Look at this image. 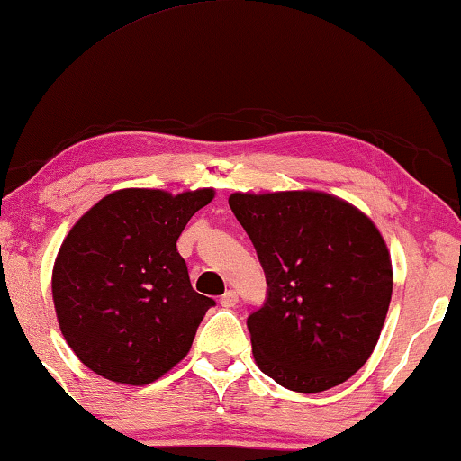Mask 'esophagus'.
<instances>
[{
    "instance_id": "obj_1",
    "label": "esophagus",
    "mask_w": 461,
    "mask_h": 461,
    "mask_svg": "<svg viewBox=\"0 0 461 461\" xmlns=\"http://www.w3.org/2000/svg\"><path fill=\"white\" fill-rule=\"evenodd\" d=\"M219 304L225 306V308H233V306L238 304V294L233 292V290H228L221 296V300H219Z\"/></svg>"
}]
</instances>
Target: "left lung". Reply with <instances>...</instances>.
Listing matches in <instances>:
<instances>
[{"label": "left lung", "instance_id": "obj_1", "mask_svg": "<svg viewBox=\"0 0 461 461\" xmlns=\"http://www.w3.org/2000/svg\"><path fill=\"white\" fill-rule=\"evenodd\" d=\"M230 207L269 287L246 321L257 366L298 393L348 381L373 354L393 292L381 231L317 190L233 192Z\"/></svg>", "mask_w": 461, "mask_h": 461}]
</instances>
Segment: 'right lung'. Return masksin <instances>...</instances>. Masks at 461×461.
Instances as JSON below:
<instances>
[{
    "mask_svg": "<svg viewBox=\"0 0 461 461\" xmlns=\"http://www.w3.org/2000/svg\"><path fill=\"white\" fill-rule=\"evenodd\" d=\"M212 196L126 188L74 223L53 265V304L68 346L93 373L149 384L190 352L215 300L192 290L176 242Z\"/></svg>",
    "mask_w": 461,
    "mask_h": 461,
    "instance_id": "1",
    "label": "right lung"
}]
</instances>
